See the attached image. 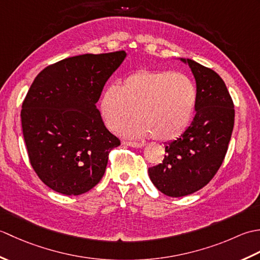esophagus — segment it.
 Returning a JSON list of instances; mask_svg holds the SVG:
<instances>
[{
  "label": "esophagus",
  "mask_w": 260,
  "mask_h": 260,
  "mask_svg": "<svg viewBox=\"0 0 260 260\" xmlns=\"http://www.w3.org/2000/svg\"><path fill=\"white\" fill-rule=\"evenodd\" d=\"M123 144L127 146H132V147H143L144 144L143 143H137V142H132V141H123Z\"/></svg>",
  "instance_id": "34e87169"
}]
</instances>
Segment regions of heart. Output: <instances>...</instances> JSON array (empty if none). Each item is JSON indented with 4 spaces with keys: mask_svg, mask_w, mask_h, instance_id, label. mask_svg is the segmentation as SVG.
<instances>
[{
    "mask_svg": "<svg viewBox=\"0 0 260 260\" xmlns=\"http://www.w3.org/2000/svg\"><path fill=\"white\" fill-rule=\"evenodd\" d=\"M198 91L190 77L170 70H139L120 86H109L102 93L101 112L113 129L132 116L136 118L120 128L133 137L153 136L171 141L183 133L194 112Z\"/></svg>",
    "mask_w": 260,
    "mask_h": 260,
    "instance_id": "1",
    "label": "heart"
}]
</instances>
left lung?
I'll return each instance as SVG.
<instances>
[{"label": "left lung", "instance_id": "left-lung-1", "mask_svg": "<svg viewBox=\"0 0 260 260\" xmlns=\"http://www.w3.org/2000/svg\"><path fill=\"white\" fill-rule=\"evenodd\" d=\"M187 62L197 81L196 116L183 134L165 144L163 162L148 169L153 184L165 196L197 192L212 180L224 159L235 124L234 102L215 71Z\"/></svg>", "mask_w": 260, "mask_h": 260}]
</instances>
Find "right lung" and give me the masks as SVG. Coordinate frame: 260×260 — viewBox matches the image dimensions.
<instances>
[{
    "instance_id": "right-lung-1",
    "label": "right lung",
    "mask_w": 260,
    "mask_h": 260,
    "mask_svg": "<svg viewBox=\"0 0 260 260\" xmlns=\"http://www.w3.org/2000/svg\"><path fill=\"white\" fill-rule=\"evenodd\" d=\"M126 57L124 50L81 54L48 66L22 103V131L32 169L43 183L79 196L102 180L108 154L120 145L96 103Z\"/></svg>"
}]
</instances>
